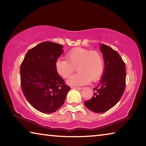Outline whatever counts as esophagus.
<instances>
[{
	"mask_svg": "<svg viewBox=\"0 0 146 146\" xmlns=\"http://www.w3.org/2000/svg\"><path fill=\"white\" fill-rule=\"evenodd\" d=\"M73 88L76 89V90H80L82 89V88H80V87H73Z\"/></svg>",
	"mask_w": 146,
	"mask_h": 146,
	"instance_id": "34e87169",
	"label": "esophagus"
}]
</instances>
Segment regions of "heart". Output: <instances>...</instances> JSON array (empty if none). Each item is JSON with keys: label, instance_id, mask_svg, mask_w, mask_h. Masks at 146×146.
Listing matches in <instances>:
<instances>
[{"label": "heart", "instance_id": "1", "mask_svg": "<svg viewBox=\"0 0 146 146\" xmlns=\"http://www.w3.org/2000/svg\"><path fill=\"white\" fill-rule=\"evenodd\" d=\"M67 60L58 58L55 70L62 77L67 78L77 69L78 73L71 76L68 83L71 86H82L99 80L104 70L103 56L97 51L75 48L66 53Z\"/></svg>", "mask_w": 146, "mask_h": 146}]
</instances>
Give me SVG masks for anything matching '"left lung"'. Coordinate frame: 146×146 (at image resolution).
<instances>
[{
  "instance_id": "1",
  "label": "left lung",
  "mask_w": 146,
  "mask_h": 146,
  "mask_svg": "<svg viewBox=\"0 0 146 146\" xmlns=\"http://www.w3.org/2000/svg\"><path fill=\"white\" fill-rule=\"evenodd\" d=\"M105 68L103 76L90 100L85 101L84 105L95 113H103L117 104L122 97L125 88L126 70L125 64L117 51L102 44Z\"/></svg>"
}]
</instances>
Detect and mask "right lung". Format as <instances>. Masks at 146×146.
<instances>
[{
  "mask_svg": "<svg viewBox=\"0 0 146 146\" xmlns=\"http://www.w3.org/2000/svg\"><path fill=\"white\" fill-rule=\"evenodd\" d=\"M63 46L46 41L27 52L21 65V85L24 97L38 111L51 113L65 101L70 87L55 70Z\"/></svg>",
  "mask_w": 146,
  "mask_h": 146,
  "instance_id": "obj_1",
  "label": "right lung"
}]
</instances>
